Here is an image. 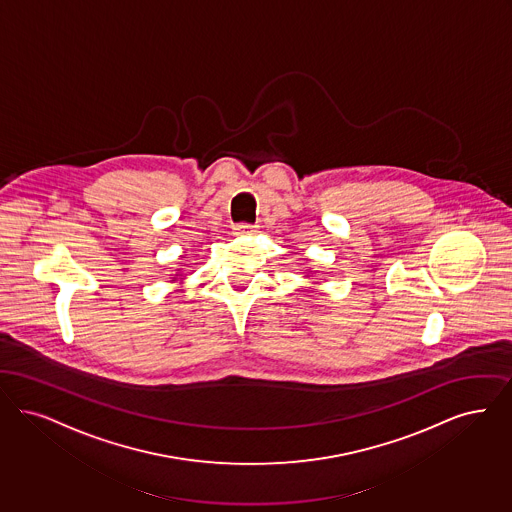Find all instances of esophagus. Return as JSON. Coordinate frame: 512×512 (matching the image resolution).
<instances>
[{
    "mask_svg": "<svg viewBox=\"0 0 512 512\" xmlns=\"http://www.w3.org/2000/svg\"><path fill=\"white\" fill-rule=\"evenodd\" d=\"M258 229H256V225H250V223H237L235 227H233V233L237 235V237H246V235H254Z\"/></svg>",
    "mask_w": 512,
    "mask_h": 512,
    "instance_id": "1",
    "label": "esophagus"
}]
</instances>
